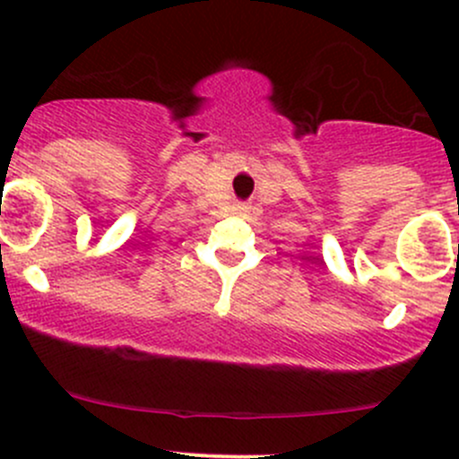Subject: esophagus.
<instances>
[{"label": "esophagus", "instance_id": "34e87169", "mask_svg": "<svg viewBox=\"0 0 459 459\" xmlns=\"http://www.w3.org/2000/svg\"><path fill=\"white\" fill-rule=\"evenodd\" d=\"M239 208V211H244V208H247V206H238Z\"/></svg>", "mask_w": 459, "mask_h": 459}]
</instances>
